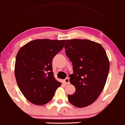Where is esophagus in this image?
<instances>
[{"instance_id": "1", "label": "esophagus", "mask_w": 125, "mask_h": 125, "mask_svg": "<svg viewBox=\"0 0 125 125\" xmlns=\"http://www.w3.org/2000/svg\"><path fill=\"white\" fill-rule=\"evenodd\" d=\"M64 83H65L66 84H69V83H70V81H69V78H66L64 79Z\"/></svg>"}]
</instances>
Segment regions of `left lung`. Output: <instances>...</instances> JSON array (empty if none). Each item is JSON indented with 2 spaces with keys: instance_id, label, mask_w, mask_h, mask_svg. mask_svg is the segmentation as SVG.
<instances>
[{
  "instance_id": "left-lung-1",
  "label": "left lung",
  "mask_w": 125,
  "mask_h": 125,
  "mask_svg": "<svg viewBox=\"0 0 125 125\" xmlns=\"http://www.w3.org/2000/svg\"><path fill=\"white\" fill-rule=\"evenodd\" d=\"M66 55L73 66L70 83L75 88L68 100L74 106L82 108L92 104L100 95L106 83L110 62L100 44L86 39L66 40Z\"/></svg>"
}]
</instances>
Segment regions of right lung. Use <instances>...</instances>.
Here are the masks:
<instances>
[{
	"mask_svg": "<svg viewBox=\"0 0 125 125\" xmlns=\"http://www.w3.org/2000/svg\"><path fill=\"white\" fill-rule=\"evenodd\" d=\"M65 40L38 39L17 53L15 76L21 92L31 103L42 105L51 100L62 83L53 76L52 61L62 50Z\"/></svg>",
	"mask_w": 125,
	"mask_h": 125,
	"instance_id": "right-lung-1",
	"label": "right lung"
}]
</instances>
